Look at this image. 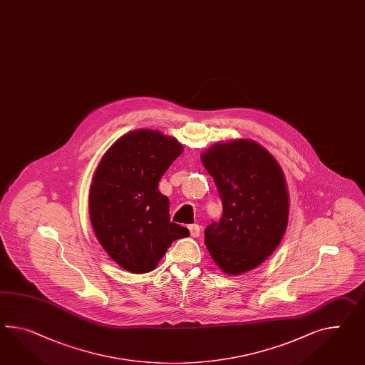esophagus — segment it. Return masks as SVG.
<instances>
[{
    "label": "esophagus",
    "mask_w": 365,
    "mask_h": 365,
    "mask_svg": "<svg viewBox=\"0 0 365 365\" xmlns=\"http://www.w3.org/2000/svg\"><path fill=\"white\" fill-rule=\"evenodd\" d=\"M188 230H190V235H191L192 237H199V236H200V227H199V224H191V225H188Z\"/></svg>",
    "instance_id": "34e87169"
}]
</instances>
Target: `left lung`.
I'll use <instances>...</instances> for the list:
<instances>
[{
	"instance_id": "8db88e82",
	"label": "left lung",
	"mask_w": 365,
	"mask_h": 365,
	"mask_svg": "<svg viewBox=\"0 0 365 365\" xmlns=\"http://www.w3.org/2000/svg\"><path fill=\"white\" fill-rule=\"evenodd\" d=\"M222 199V215L205 231V247L227 274L262 264L279 245L289 194L276 158L252 140L215 143L200 155Z\"/></svg>"
}]
</instances>
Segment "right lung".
Listing matches in <instances>:
<instances>
[{
    "label": "right lung",
    "mask_w": 365,
    "mask_h": 365,
    "mask_svg": "<svg viewBox=\"0 0 365 365\" xmlns=\"http://www.w3.org/2000/svg\"><path fill=\"white\" fill-rule=\"evenodd\" d=\"M183 151L158 130L138 129L120 137L98 163L89 190V216L101 247L130 273L158 265L173 241L190 236L170 222L162 175Z\"/></svg>",
    "instance_id": "add662e5"
}]
</instances>
